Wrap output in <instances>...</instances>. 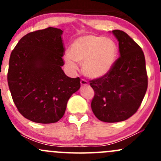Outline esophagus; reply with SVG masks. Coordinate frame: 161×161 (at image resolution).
<instances>
[{
    "label": "esophagus",
    "instance_id": "esophagus-1",
    "mask_svg": "<svg viewBox=\"0 0 161 161\" xmlns=\"http://www.w3.org/2000/svg\"><path fill=\"white\" fill-rule=\"evenodd\" d=\"M80 83H81V86H87L88 85V82H87L86 80H85V79H82V80H81V82H80Z\"/></svg>",
    "mask_w": 161,
    "mask_h": 161
}]
</instances>
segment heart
<instances>
[{
    "instance_id": "heart-1",
    "label": "heart",
    "mask_w": 161,
    "mask_h": 161,
    "mask_svg": "<svg viewBox=\"0 0 161 161\" xmlns=\"http://www.w3.org/2000/svg\"><path fill=\"white\" fill-rule=\"evenodd\" d=\"M118 46L113 40L90 34L71 43L64 61L71 70L77 69L76 62L82 64V71L90 79H100L111 71L118 56Z\"/></svg>"
}]
</instances>
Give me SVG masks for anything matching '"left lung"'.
<instances>
[{
	"label": "left lung",
	"mask_w": 161,
	"mask_h": 161,
	"mask_svg": "<svg viewBox=\"0 0 161 161\" xmlns=\"http://www.w3.org/2000/svg\"><path fill=\"white\" fill-rule=\"evenodd\" d=\"M120 58L107 75L90 81L95 92L91 108L104 122L128 119L139 109L148 86L146 61L140 47L121 30H113Z\"/></svg>",
	"instance_id": "obj_1"
}]
</instances>
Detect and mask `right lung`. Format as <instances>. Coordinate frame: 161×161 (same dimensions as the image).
<instances>
[{"label": "right lung", "mask_w": 161, "mask_h": 161, "mask_svg": "<svg viewBox=\"0 0 161 161\" xmlns=\"http://www.w3.org/2000/svg\"><path fill=\"white\" fill-rule=\"evenodd\" d=\"M60 29L49 27L24 36L9 59L8 83L21 114L41 124L59 121L68 100L80 88V79L64 74Z\"/></svg>", "instance_id": "right-lung-1"}]
</instances>
